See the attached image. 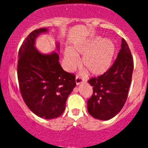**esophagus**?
I'll list each match as a JSON object with an SVG mask.
<instances>
[{
  "instance_id": "esophagus-1",
  "label": "esophagus",
  "mask_w": 148,
  "mask_h": 148,
  "mask_svg": "<svg viewBox=\"0 0 148 148\" xmlns=\"http://www.w3.org/2000/svg\"><path fill=\"white\" fill-rule=\"evenodd\" d=\"M75 82H76V84H77V85H79L80 84L83 83L84 81V80L81 78V77H78V76H77V77H76Z\"/></svg>"
}]
</instances>
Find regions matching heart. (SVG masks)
Instances as JSON below:
<instances>
[{
	"mask_svg": "<svg viewBox=\"0 0 148 148\" xmlns=\"http://www.w3.org/2000/svg\"><path fill=\"white\" fill-rule=\"evenodd\" d=\"M115 53V45L112 41L95 37L83 43L76 44L72 49L64 52L66 70L71 71L79 64V56H83L82 62L93 76H101L111 67Z\"/></svg>",
	"mask_w": 148,
	"mask_h": 148,
	"instance_id": "b5f03b06",
	"label": "heart"
}]
</instances>
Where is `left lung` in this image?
Returning <instances> with one entry per match:
<instances>
[{
	"mask_svg": "<svg viewBox=\"0 0 148 148\" xmlns=\"http://www.w3.org/2000/svg\"><path fill=\"white\" fill-rule=\"evenodd\" d=\"M133 69L130 48L122 38L121 49L113 65L104 74L88 81L93 87L92 96L87 101V110L91 116L108 120L120 112L127 98Z\"/></svg>",
	"mask_w": 148,
	"mask_h": 148,
	"instance_id": "1",
	"label": "left lung"
}]
</instances>
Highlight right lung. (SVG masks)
Wrapping results in <instances>:
<instances>
[{
  "label": "right lung",
  "instance_id": "add662e5",
  "mask_svg": "<svg viewBox=\"0 0 148 148\" xmlns=\"http://www.w3.org/2000/svg\"><path fill=\"white\" fill-rule=\"evenodd\" d=\"M49 30H34L23 41L18 51V79L21 96L36 115L51 120L62 115L69 95L76 86L75 76L66 72L59 64V42L56 51L41 53L36 40Z\"/></svg>",
  "mask_w": 148,
  "mask_h": 148
}]
</instances>
